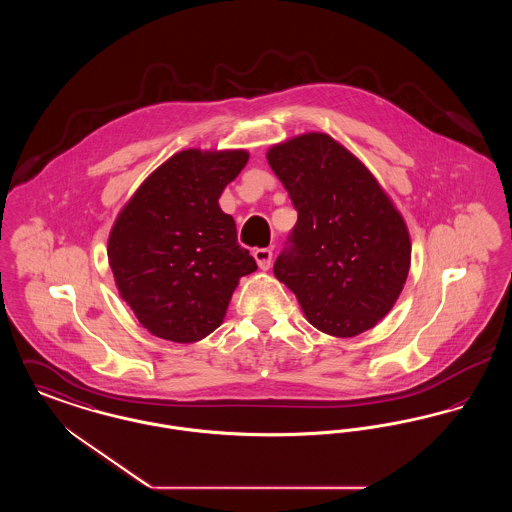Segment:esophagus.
Listing matches in <instances>:
<instances>
[{
	"instance_id": "1",
	"label": "esophagus",
	"mask_w": 512,
	"mask_h": 512,
	"mask_svg": "<svg viewBox=\"0 0 512 512\" xmlns=\"http://www.w3.org/2000/svg\"><path fill=\"white\" fill-rule=\"evenodd\" d=\"M253 257H255V261H257V265H259L261 270H268L270 265H272V251L267 249V247L255 249V251H253Z\"/></svg>"
}]
</instances>
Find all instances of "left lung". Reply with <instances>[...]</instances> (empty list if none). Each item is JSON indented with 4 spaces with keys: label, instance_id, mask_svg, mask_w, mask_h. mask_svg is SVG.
Here are the masks:
<instances>
[{
    "label": "left lung",
    "instance_id": "8db88e82",
    "mask_svg": "<svg viewBox=\"0 0 512 512\" xmlns=\"http://www.w3.org/2000/svg\"><path fill=\"white\" fill-rule=\"evenodd\" d=\"M268 165L297 222L274 263L320 332L353 338L390 313L411 267V240L365 165L326 134L274 146Z\"/></svg>",
    "mask_w": 512,
    "mask_h": 512
}]
</instances>
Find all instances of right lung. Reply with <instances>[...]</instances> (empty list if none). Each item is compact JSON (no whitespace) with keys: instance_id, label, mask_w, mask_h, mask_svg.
<instances>
[{"instance_id":"right-lung-1","label":"right lung","mask_w":512,"mask_h":512,"mask_svg":"<svg viewBox=\"0 0 512 512\" xmlns=\"http://www.w3.org/2000/svg\"><path fill=\"white\" fill-rule=\"evenodd\" d=\"M247 151L186 149L153 172L115 222L107 257L121 297L163 340L192 343L222 324L238 280L257 270L219 197Z\"/></svg>"}]
</instances>
